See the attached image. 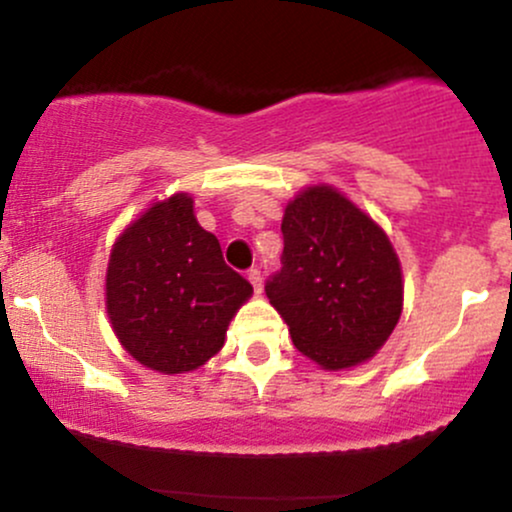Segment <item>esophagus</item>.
I'll return each mask as SVG.
<instances>
[{
	"label": "esophagus",
	"mask_w": 512,
	"mask_h": 512,
	"mask_svg": "<svg viewBox=\"0 0 512 512\" xmlns=\"http://www.w3.org/2000/svg\"><path fill=\"white\" fill-rule=\"evenodd\" d=\"M248 281L252 284V289H255L257 293L262 291V272L257 267H252L248 272Z\"/></svg>",
	"instance_id": "esophagus-1"
}]
</instances>
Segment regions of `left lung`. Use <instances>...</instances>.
<instances>
[{
	"mask_svg": "<svg viewBox=\"0 0 512 512\" xmlns=\"http://www.w3.org/2000/svg\"><path fill=\"white\" fill-rule=\"evenodd\" d=\"M281 269L264 291L293 346L327 370L368 361L402 315V267L390 238L330 185L291 199Z\"/></svg>",
	"mask_w": 512,
	"mask_h": 512,
	"instance_id": "8db88e82",
	"label": "left lung"
}]
</instances>
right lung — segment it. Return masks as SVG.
<instances>
[{
    "label": "right lung",
    "mask_w": 512,
    "mask_h": 512,
    "mask_svg": "<svg viewBox=\"0 0 512 512\" xmlns=\"http://www.w3.org/2000/svg\"><path fill=\"white\" fill-rule=\"evenodd\" d=\"M252 286L223 262L185 192L129 223L110 252L105 305L120 344L158 373L195 370L219 354Z\"/></svg>",
    "instance_id": "obj_1"
}]
</instances>
